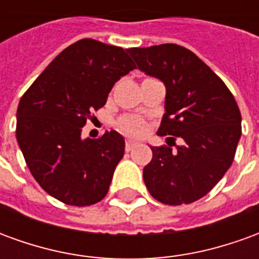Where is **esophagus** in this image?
<instances>
[{"instance_id":"esophagus-1","label":"esophagus","mask_w":259,"mask_h":259,"mask_svg":"<svg viewBox=\"0 0 259 259\" xmlns=\"http://www.w3.org/2000/svg\"><path fill=\"white\" fill-rule=\"evenodd\" d=\"M136 144H137V143H136L135 140H132V139H127V140H126V144H124V148H126V151H130V150H132V148H133Z\"/></svg>"}]
</instances>
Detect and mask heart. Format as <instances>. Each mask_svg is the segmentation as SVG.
Instances as JSON below:
<instances>
[{"label":"heart","instance_id":"1","mask_svg":"<svg viewBox=\"0 0 259 259\" xmlns=\"http://www.w3.org/2000/svg\"><path fill=\"white\" fill-rule=\"evenodd\" d=\"M119 127L130 135H140L144 132V122L137 116H127L119 122Z\"/></svg>","mask_w":259,"mask_h":259}]
</instances>
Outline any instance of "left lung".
Listing matches in <instances>:
<instances>
[{"label": "left lung", "instance_id": "left-lung-1", "mask_svg": "<svg viewBox=\"0 0 259 259\" xmlns=\"http://www.w3.org/2000/svg\"><path fill=\"white\" fill-rule=\"evenodd\" d=\"M140 70L166 87L159 136L182 144L151 147L143 169L150 194L162 204L182 205L213 189L233 162L241 136V115L222 79L190 50L178 44L126 50Z\"/></svg>", "mask_w": 259, "mask_h": 259}]
</instances>
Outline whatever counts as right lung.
Segmentation results:
<instances>
[{
  "instance_id": "right-lung-1",
  "label": "right lung",
  "mask_w": 259,
  "mask_h": 259,
  "mask_svg": "<svg viewBox=\"0 0 259 259\" xmlns=\"http://www.w3.org/2000/svg\"><path fill=\"white\" fill-rule=\"evenodd\" d=\"M133 69L123 48L83 38L57 55L22 96L16 140L33 178L54 198L87 206L107 195L123 137L111 130L81 139V127Z\"/></svg>"
}]
</instances>
